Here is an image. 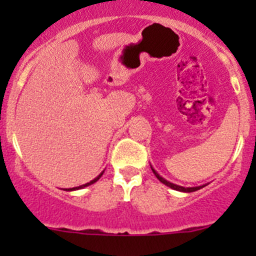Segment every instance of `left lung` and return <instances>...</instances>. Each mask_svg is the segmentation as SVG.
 Returning <instances> with one entry per match:
<instances>
[{
  "label": "left lung",
  "mask_w": 256,
  "mask_h": 256,
  "mask_svg": "<svg viewBox=\"0 0 256 256\" xmlns=\"http://www.w3.org/2000/svg\"><path fill=\"white\" fill-rule=\"evenodd\" d=\"M151 170H152V172H154V176H156L157 178H158L160 182H162V183H164V184H166L167 187L172 188V190H180V192H186V193L196 192V190H200V188H203V187H204V186H207V184H203V186H198V187H182V186L174 184V183L168 182V180H164V177H161V176H160L158 174H157L156 171H154V167H152V166H151Z\"/></svg>",
  "instance_id": "8db88e82"
}]
</instances>
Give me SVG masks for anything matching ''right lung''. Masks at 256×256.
Returning <instances> with one entry per match:
<instances>
[{"label":"right lung","mask_w":256,"mask_h":256,"mask_svg":"<svg viewBox=\"0 0 256 256\" xmlns=\"http://www.w3.org/2000/svg\"><path fill=\"white\" fill-rule=\"evenodd\" d=\"M102 174H104V171L102 172V174H99V176L98 177H95L94 180H90V182H88V183H85V184H82V186H79V187H74V188H66V190H69V192H70V190H82V188H85V187H88V186H90V184H92V183H95L96 182V180H99V178L102 176Z\"/></svg>","instance_id":"add662e5"}]
</instances>
